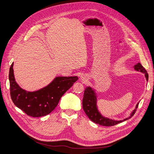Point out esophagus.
Masks as SVG:
<instances>
[{
  "mask_svg": "<svg viewBox=\"0 0 154 154\" xmlns=\"http://www.w3.org/2000/svg\"><path fill=\"white\" fill-rule=\"evenodd\" d=\"M87 79H88V78H87V77H86V75H83V76H82V78H81V80H82V82H86Z\"/></svg>",
  "mask_w": 154,
  "mask_h": 154,
  "instance_id": "1",
  "label": "esophagus"
}]
</instances>
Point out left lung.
Segmentation results:
<instances>
[{
    "label": "left lung",
    "instance_id": "1",
    "mask_svg": "<svg viewBox=\"0 0 154 154\" xmlns=\"http://www.w3.org/2000/svg\"><path fill=\"white\" fill-rule=\"evenodd\" d=\"M134 68L135 70L143 73L145 75L146 80L148 82V73L140 63L135 64ZM139 102L136 105L135 109L131 112L130 116L127 117V118L124 119L123 120H115L107 118V117L104 116L100 112L97 105V94L96 92H95V90L93 88H91L90 86H86L84 91V96L83 98L82 104L84 112H85L87 116L88 117L92 122L97 124H99V125L102 126L110 127L115 125L116 124L122 123L131 118V117L135 114L136 109L139 104Z\"/></svg>",
    "mask_w": 154,
    "mask_h": 154
}]
</instances>
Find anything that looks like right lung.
Listing matches in <instances>:
<instances>
[{
    "mask_svg": "<svg viewBox=\"0 0 154 154\" xmlns=\"http://www.w3.org/2000/svg\"><path fill=\"white\" fill-rule=\"evenodd\" d=\"M13 65L9 75L11 99L17 107L32 117L45 116L53 111L63 95L78 79L77 76H57L42 88L28 91L21 88L16 82Z\"/></svg>",
    "mask_w": 154,
    "mask_h": 154,
    "instance_id": "add662e5",
    "label": "right lung"
}]
</instances>
